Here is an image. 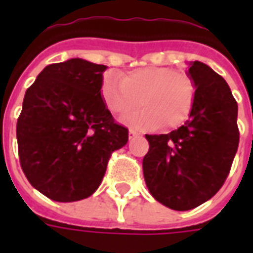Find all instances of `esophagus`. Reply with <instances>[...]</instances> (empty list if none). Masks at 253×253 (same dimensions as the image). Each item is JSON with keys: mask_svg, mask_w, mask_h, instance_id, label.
<instances>
[{"mask_svg": "<svg viewBox=\"0 0 253 253\" xmlns=\"http://www.w3.org/2000/svg\"><path fill=\"white\" fill-rule=\"evenodd\" d=\"M138 135H139V134H138L135 130H132V128H130V130H128V138H130V139L138 137Z\"/></svg>", "mask_w": 253, "mask_h": 253, "instance_id": "1", "label": "esophagus"}]
</instances>
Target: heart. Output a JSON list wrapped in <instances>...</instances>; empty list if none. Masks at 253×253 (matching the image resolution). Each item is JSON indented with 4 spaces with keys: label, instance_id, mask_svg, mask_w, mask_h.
Wrapping results in <instances>:
<instances>
[{
    "label": "heart",
    "instance_id": "heart-1",
    "mask_svg": "<svg viewBox=\"0 0 253 253\" xmlns=\"http://www.w3.org/2000/svg\"><path fill=\"white\" fill-rule=\"evenodd\" d=\"M101 97L107 108L116 115L134 112L127 122L137 128L152 130L164 125L176 128L188 119L195 86L186 73L163 66L138 67L118 78H105Z\"/></svg>",
    "mask_w": 253,
    "mask_h": 253
}]
</instances>
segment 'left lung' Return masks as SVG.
<instances>
[{
	"instance_id": "8db88e82",
	"label": "left lung",
	"mask_w": 253,
	"mask_h": 253,
	"mask_svg": "<svg viewBox=\"0 0 253 253\" xmlns=\"http://www.w3.org/2000/svg\"><path fill=\"white\" fill-rule=\"evenodd\" d=\"M195 86L190 119L169 134L146 135L145 183L154 199L177 211L211 199L229 175L239 148L237 101L219 74L199 61L188 63Z\"/></svg>"
}]
</instances>
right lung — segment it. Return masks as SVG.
Segmentation results:
<instances>
[{
  "mask_svg": "<svg viewBox=\"0 0 253 253\" xmlns=\"http://www.w3.org/2000/svg\"><path fill=\"white\" fill-rule=\"evenodd\" d=\"M104 65L81 58L46 66L25 92L16 135L31 186L55 202L85 199L111 153L128 141L101 97Z\"/></svg>",
  "mask_w": 253,
  "mask_h": 253,
  "instance_id": "1",
  "label": "right lung"
}]
</instances>
